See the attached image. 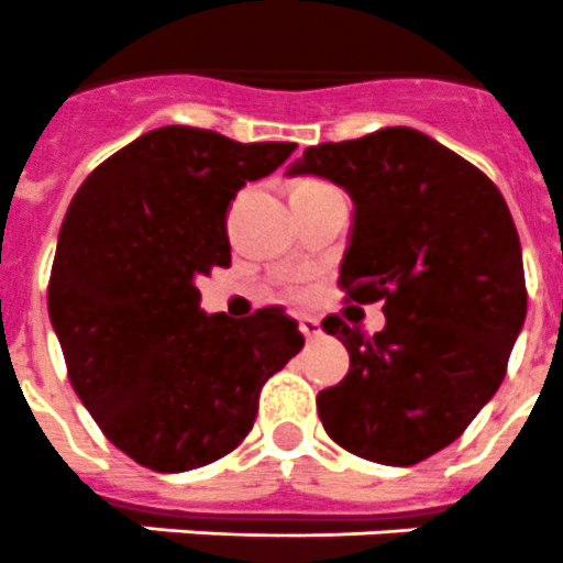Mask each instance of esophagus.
<instances>
[{
    "mask_svg": "<svg viewBox=\"0 0 563 563\" xmlns=\"http://www.w3.org/2000/svg\"><path fill=\"white\" fill-rule=\"evenodd\" d=\"M300 332L306 334V340H318L323 338V325H320L318 318H311V314H300Z\"/></svg>",
    "mask_w": 563,
    "mask_h": 563,
    "instance_id": "esophagus-1",
    "label": "esophagus"
}]
</instances>
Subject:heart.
I'll list each match as a JSON object with an SVG mask.
<instances>
[{"label":"heart","instance_id":"b5f03b06","mask_svg":"<svg viewBox=\"0 0 563 563\" xmlns=\"http://www.w3.org/2000/svg\"><path fill=\"white\" fill-rule=\"evenodd\" d=\"M303 186H314V183H303ZM297 188H300V186H297Z\"/></svg>","mask_w":563,"mask_h":563}]
</instances>
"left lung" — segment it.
<instances>
[{
	"label": "left lung",
	"mask_w": 563,
	"mask_h": 563,
	"mask_svg": "<svg viewBox=\"0 0 563 563\" xmlns=\"http://www.w3.org/2000/svg\"><path fill=\"white\" fill-rule=\"evenodd\" d=\"M289 177L332 179L354 225L340 286L384 300L372 338L338 314L349 372L318 395L323 429L357 457L412 466L461 438L507 375L523 318L521 240L493 179L415 129L320 143Z\"/></svg>",
	"instance_id": "8db88e82"
}]
</instances>
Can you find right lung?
I'll list each match as a JSON object with an SVG mask.
<instances>
[{
	"label": "right lung",
	"instance_id": "right-lung-1",
	"mask_svg": "<svg viewBox=\"0 0 563 563\" xmlns=\"http://www.w3.org/2000/svg\"><path fill=\"white\" fill-rule=\"evenodd\" d=\"M295 143L148 131L88 174L59 229L48 314L68 377L108 441L154 472H188L252 432L260 389L303 349L283 309H200L197 277L231 266L225 214Z\"/></svg>",
	"mask_w": 563,
	"mask_h": 563
}]
</instances>
